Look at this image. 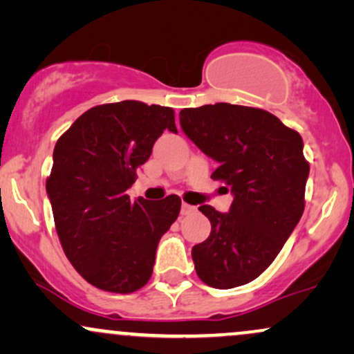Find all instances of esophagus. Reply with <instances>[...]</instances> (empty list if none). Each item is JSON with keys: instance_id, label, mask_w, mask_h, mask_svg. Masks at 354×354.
<instances>
[{"instance_id": "34e87169", "label": "esophagus", "mask_w": 354, "mask_h": 354, "mask_svg": "<svg viewBox=\"0 0 354 354\" xmlns=\"http://www.w3.org/2000/svg\"><path fill=\"white\" fill-rule=\"evenodd\" d=\"M194 206H191V205H186V203H183L181 205V214L183 216H185V214H191V213H194Z\"/></svg>"}]
</instances>
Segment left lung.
Here are the masks:
<instances>
[{
	"instance_id": "8db88e82",
	"label": "left lung",
	"mask_w": 354,
	"mask_h": 354,
	"mask_svg": "<svg viewBox=\"0 0 354 354\" xmlns=\"http://www.w3.org/2000/svg\"><path fill=\"white\" fill-rule=\"evenodd\" d=\"M180 124L233 194L228 213L200 206L211 233L191 250L194 270L216 290L253 281L301 219L310 174L301 136L265 109L230 103L181 109Z\"/></svg>"
}]
</instances>
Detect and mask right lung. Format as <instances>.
I'll list each match as a JSON object with an SVG mask.
<instances>
[{"mask_svg":"<svg viewBox=\"0 0 354 354\" xmlns=\"http://www.w3.org/2000/svg\"><path fill=\"white\" fill-rule=\"evenodd\" d=\"M165 129L178 133L171 108L128 100L88 109L55 146L46 193L56 231L75 270L100 290L143 288L158 243L180 214L176 194H126Z\"/></svg>","mask_w":354,"mask_h":354,"instance_id":"1","label":"right lung"}]
</instances>
